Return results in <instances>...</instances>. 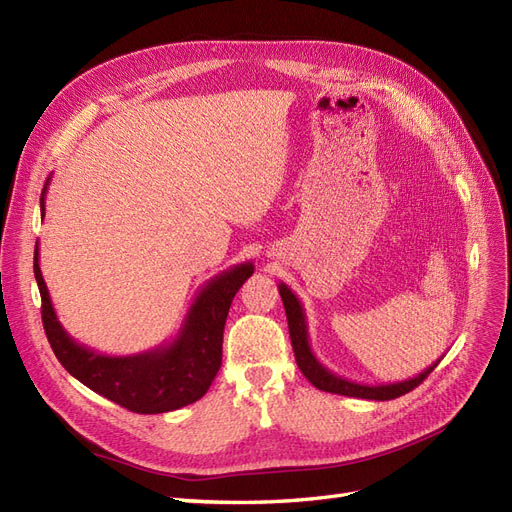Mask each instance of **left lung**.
Instances as JSON below:
<instances>
[{
    "mask_svg": "<svg viewBox=\"0 0 512 512\" xmlns=\"http://www.w3.org/2000/svg\"><path fill=\"white\" fill-rule=\"evenodd\" d=\"M284 301L286 309V318H288V331H290V342L294 350V359H297L299 369L303 371V376L312 382L316 389L335 393V395H346V397H361V399H374V401H386V399H395L410 393L414 386L421 384L433 369L438 367L440 359L423 369L421 374H416L414 378L401 380V382H389V384H361V382H352L342 376L333 374L329 367H324L309 346V333H307V318H305V309L299 301L297 294H294L284 282L277 284Z\"/></svg>",
    "mask_w": 512,
    "mask_h": 512,
    "instance_id": "left-lung-1",
    "label": "left lung"
}]
</instances>
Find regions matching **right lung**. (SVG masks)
Instances as JSON below:
<instances>
[{"label": "right lung", "instance_id": "obj_1", "mask_svg": "<svg viewBox=\"0 0 512 512\" xmlns=\"http://www.w3.org/2000/svg\"><path fill=\"white\" fill-rule=\"evenodd\" d=\"M46 188L49 181L40 196L42 218ZM252 273V262H241L205 282L196 292L179 333L170 342L138 354L111 356L79 344L61 327L40 271L38 243L34 252V275L42 297V324L57 361L87 389L138 414L179 410L194 404L209 391L222 367V339L230 303Z\"/></svg>", "mask_w": 512, "mask_h": 512}]
</instances>
